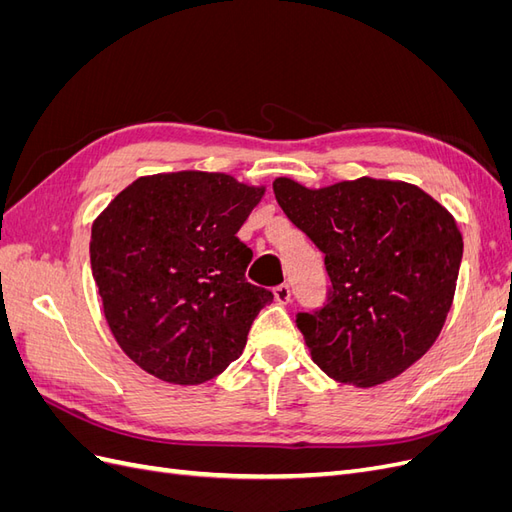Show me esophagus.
I'll return each instance as SVG.
<instances>
[{
  "mask_svg": "<svg viewBox=\"0 0 512 512\" xmlns=\"http://www.w3.org/2000/svg\"><path fill=\"white\" fill-rule=\"evenodd\" d=\"M273 294H275V301H277V303H282V305L290 303V299H292V292H290V286H288V284L275 286Z\"/></svg>",
  "mask_w": 512,
  "mask_h": 512,
  "instance_id": "esophagus-1",
  "label": "esophagus"
}]
</instances>
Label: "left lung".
Here are the masks:
<instances>
[{"mask_svg":"<svg viewBox=\"0 0 512 512\" xmlns=\"http://www.w3.org/2000/svg\"><path fill=\"white\" fill-rule=\"evenodd\" d=\"M288 220L324 254V305L297 314L314 363L337 382L376 386L436 342L453 303L461 232L440 203L401 181L307 190L275 179Z\"/></svg>","mask_w":512,"mask_h":512,"instance_id":"8db88e82","label":"left lung"}]
</instances>
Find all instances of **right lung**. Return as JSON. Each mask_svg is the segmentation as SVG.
I'll use <instances>...</instances> for the list:
<instances>
[{"label": "right lung", "instance_id": "right-lung-1", "mask_svg": "<svg viewBox=\"0 0 512 512\" xmlns=\"http://www.w3.org/2000/svg\"><path fill=\"white\" fill-rule=\"evenodd\" d=\"M262 188L222 173L153 175L115 196L91 228V271L117 344L147 374L207 382L237 361L273 301L247 282L237 232Z\"/></svg>", "mask_w": 512, "mask_h": 512}]
</instances>
